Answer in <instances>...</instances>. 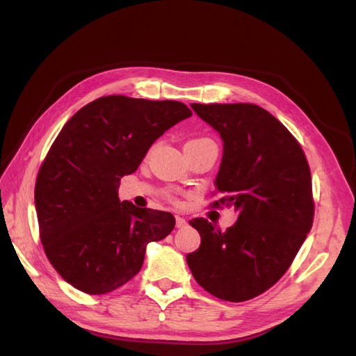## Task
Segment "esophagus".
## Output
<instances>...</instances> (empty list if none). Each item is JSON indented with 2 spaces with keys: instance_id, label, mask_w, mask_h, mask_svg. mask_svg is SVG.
Here are the masks:
<instances>
[{
  "instance_id": "esophagus-1",
  "label": "esophagus",
  "mask_w": 356,
  "mask_h": 356,
  "mask_svg": "<svg viewBox=\"0 0 356 356\" xmlns=\"http://www.w3.org/2000/svg\"><path fill=\"white\" fill-rule=\"evenodd\" d=\"M175 220H177V227H178V229H184V227H187V221H186V218H184V217H179V215H177Z\"/></svg>"
}]
</instances>
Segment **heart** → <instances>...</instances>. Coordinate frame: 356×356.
<instances>
[{"instance_id":"1","label":"heart","mask_w":356,"mask_h":356,"mask_svg":"<svg viewBox=\"0 0 356 356\" xmlns=\"http://www.w3.org/2000/svg\"><path fill=\"white\" fill-rule=\"evenodd\" d=\"M195 141H208L207 138H200V139H193V141H190V143H195Z\"/></svg>"}]
</instances>
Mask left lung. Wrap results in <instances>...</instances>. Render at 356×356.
Wrapping results in <instances>:
<instances>
[{
    "instance_id": "left-lung-1",
    "label": "left lung",
    "mask_w": 356,
    "mask_h": 356,
    "mask_svg": "<svg viewBox=\"0 0 356 356\" xmlns=\"http://www.w3.org/2000/svg\"><path fill=\"white\" fill-rule=\"evenodd\" d=\"M222 139L215 188L238 221L225 232L191 220L200 246L187 254L197 284L225 301H245L275 285L314 222L312 179L303 149L288 129L254 104H191ZM215 204H220L215 202Z\"/></svg>"
}]
</instances>
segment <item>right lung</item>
I'll use <instances>...</instances> for the list:
<instances>
[{
    "mask_svg": "<svg viewBox=\"0 0 356 356\" xmlns=\"http://www.w3.org/2000/svg\"><path fill=\"white\" fill-rule=\"evenodd\" d=\"M188 117L182 102L111 95L62 127L38 172L35 209L49 261L74 288L111 293L141 270L147 245L174 230L170 212L120 202L118 187L156 139Z\"/></svg>",
    "mask_w": 356,
    "mask_h": 356,
    "instance_id": "1",
    "label": "right lung"
}]
</instances>
